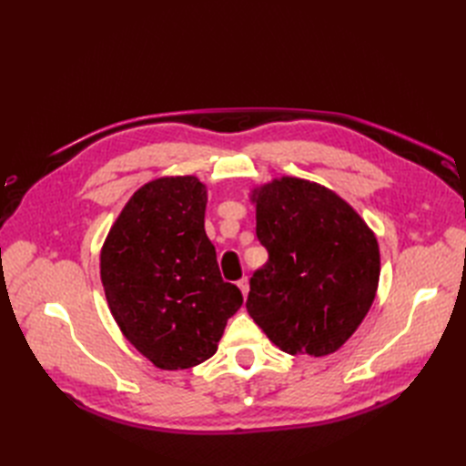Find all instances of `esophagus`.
Segmentation results:
<instances>
[{"label":"esophagus","mask_w":466,"mask_h":466,"mask_svg":"<svg viewBox=\"0 0 466 466\" xmlns=\"http://www.w3.org/2000/svg\"><path fill=\"white\" fill-rule=\"evenodd\" d=\"M238 289H241V293H243V298H247L248 295V279L247 278H243V279H238Z\"/></svg>","instance_id":"obj_1"}]
</instances>
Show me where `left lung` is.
<instances>
[{"label": "left lung", "instance_id": "left-lung-1", "mask_svg": "<svg viewBox=\"0 0 466 466\" xmlns=\"http://www.w3.org/2000/svg\"><path fill=\"white\" fill-rule=\"evenodd\" d=\"M248 198L268 250V262L250 278L248 315L286 354H334L373 305L380 274L375 233L313 180L272 178Z\"/></svg>", "mask_w": 466, "mask_h": 466}]
</instances>
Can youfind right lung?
<instances>
[{"label": "right lung", "mask_w": 466, "mask_h": 466, "mask_svg": "<svg viewBox=\"0 0 466 466\" xmlns=\"http://www.w3.org/2000/svg\"><path fill=\"white\" fill-rule=\"evenodd\" d=\"M208 188L194 175L137 188L101 248V281L118 329L155 368H194L218 351L243 305L221 279L206 235Z\"/></svg>", "instance_id": "right-lung-1"}]
</instances>
